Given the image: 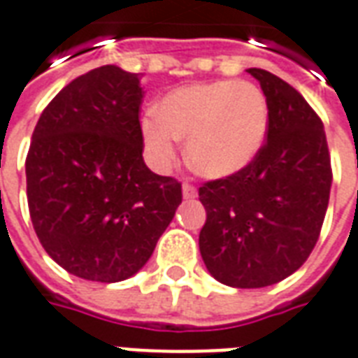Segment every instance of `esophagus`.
<instances>
[{"instance_id": "1", "label": "esophagus", "mask_w": 358, "mask_h": 358, "mask_svg": "<svg viewBox=\"0 0 358 358\" xmlns=\"http://www.w3.org/2000/svg\"><path fill=\"white\" fill-rule=\"evenodd\" d=\"M196 187L194 185H190V182H182V198H187V200H192V198H196Z\"/></svg>"}]
</instances>
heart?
I'll list each match as a JSON object with an SVG mask.
<instances>
[{
    "instance_id": "b5f03b06",
    "label": "heart",
    "mask_w": 358,
    "mask_h": 358,
    "mask_svg": "<svg viewBox=\"0 0 358 358\" xmlns=\"http://www.w3.org/2000/svg\"><path fill=\"white\" fill-rule=\"evenodd\" d=\"M268 129L263 91L250 82L194 83L171 91L141 124L143 143L156 168H169L177 141H187V162L211 179L233 176L252 164Z\"/></svg>"
}]
</instances>
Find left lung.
<instances>
[{"mask_svg": "<svg viewBox=\"0 0 358 358\" xmlns=\"http://www.w3.org/2000/svg\"><path fill=\"white\" fill-rule=\"evenodd\" d=\"M268 106L267 143L238 173L204 182L200 254L233 288H263L296 273L317 244L330 200L332 166L322 120L299 91L250 69Z\"/></svg>", "mask_w": 358, "mask_h": 358, "instance_id": "obj_1", "label": "left lung"}]
</instances>
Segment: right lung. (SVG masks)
<instances>
[{"label": "right lung", "instance_id": "obj_1", "mask_svg": "<svg viewBox=\"0 0 358 358\" xmlns=\"http://www.w3.org/2000/svg\"><path fill=\"white\" fill-rule=\"evenodd\" d=\"M139 76L106 64L62 87L32 133L26 196L41 246L70 275L120 282L150 259L181 182L143 160Z\"/></svg>", "mask_w": 358, "mask_h": 358}]
</instances>
